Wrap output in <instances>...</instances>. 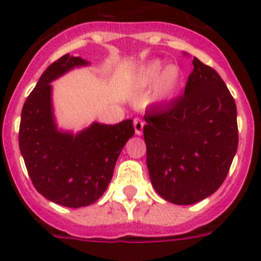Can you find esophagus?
<instances>
[{
	"label": "esophagus",
	"mask_w": 261,
	"mask_h": 261,
	"mask_svg": "<svg viewBox=\"0 0 261 261\" xmlns=\"http://www.w3.org/2000/svg\"><path fill=\"white\" fill-rule=\"evenodd\" d=\"M143 125H145V123H143L142 120H141L140 118H136L135 120H133V126H135V130H136V135H142V130H143Z\"/></svg>",
	"instance_id": "esophagus-1"
}]
</instances>
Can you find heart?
<instances>
[{"label": "heart", "instance_id": "obj_1", "mask_svg": "<svg viewBox=\"0 0 261 261\" xmlns=\"http://www.w3.org/2000/svg\"><path fill=\"white\" fill-rule=\"evenodd\" d=\"M181 70L177 66H167L162 61H152L143 67L137 76V84L140 88H149L153 85L152 99L156 102H164L171 99L180 87Z\"/></svg>", "mask_w": 261, "mask_h": 261}]
</instances>
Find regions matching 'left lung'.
<instances>
[{
	"label": "left lung",
	"instance_id": "1",
	"mask_svg": "<svg viewBox=\"0 0 261 261\" xmlns=\"http://www.w3.org/2000/svg\"><path fill=\"white\" fill-rule=\"evenodd\" d=\"M185 93L145 115L150 180L163 199L194 204L226 178L238 147L237 106L219 73L193 59Z\"/></svg>",
	"mask_w": 261,
	"mask_h": 261
}]
</instances>
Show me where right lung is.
<instances>
[{
	"instance_id": "add662e5",
	"label": "right lung",
	"mask_w": 261,
	"mask_h": 261,
	"mask_svg": "<svg viewBox=\"0 0 261 261\" xmlns=\"http://www.w3.org/2000/svg\"><path fill=\"white\" fill-rule=\"evenodd\" d=\"M88 62L70 54L50 64L21 110L19 149L36 190L57 204L80 208L102 197L126 141L133 120L115 125L93 123L73 136L57 129L50 83Z\"/></svg>"
}]
</instances>
